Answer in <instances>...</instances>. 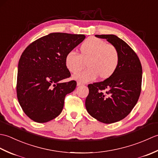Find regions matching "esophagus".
<instances>
[{
    "instance_id": "esophagus-1",
    "label": "esophagus",
    "mask_w": 158,
    "mask_h": 158,
    "mask_svg": "<svg viewBox=\"0 0 158 158\" xmlns=\"http://www.w3.org/2000/svg\"><path fill=\"white\" fill-rule=\"evenodd\" d=\"M83 84L82 83H81V82H79V81H78L77 82V86H79V85H81Z\"/></svg>"
}]
</instances>
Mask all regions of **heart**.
Instances as JSON below:
<instances>
[{
	"label": "heart",
	"instance_id": "heart-1",
	"mask_svg": "<svg viewBox=\"0 0 158 158\" xmlns=\"http://www.w3.org/2000/svg\"><path fill=\"white\" fill-rule=\"evenodd\" d=\"M120 62L119 51L115 46L96 37H89L79 47V55L70 51L65 56V65L73 74L78 73L85 68L88 69L75 75L74 78L82 82H90L98 77L106 80L112 77Z\"/></svg>",
	"mask_w": 158,
	"mask_h": 158
}]
</instances>
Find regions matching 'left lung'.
<instances>
[{"instance_id": "1", "label": "left lung", "mask_w": 158, "mask_h": 158, "mask_svg": "<svg viewBox=\"0 0 158 158\" xmlns=\"http://www.w3.org/2000/svg\"><path fill=\"white\" fill-rule=\"evenodd\" d=\"M95 36L106 39L115 47L120 62L109 79L88 85L85 107L94 118L112 123L125 118L138 102L141 92L142 66L135 52L122 39L113 35Z\"/></svg>"}]
</instances>
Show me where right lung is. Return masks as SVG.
I'll list each match as a JSON object with an SVG mask.
<instances>
[{
    "mask_svg": "<svg viewBox=\"0 0 158 158\" xmlns=\"http://www.w3.org/2000/svg\"><path fill=\"white\" fill-rule=\"evenodd\" d=\"M85 38L84 35L50 33L33 41L23 52L16 92L19 105L30 119L45 123L61 113L66 95L77 85L74 80L61 82L70 77L65 56Z\"/></svg>",
    "mask_w": 158,
    "mask_h": 158,
    "instance_id": "right-lung-1",
    "label": "right lung"
}]
</instances>
